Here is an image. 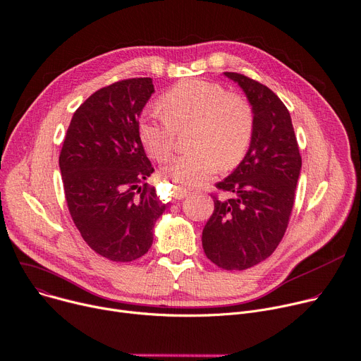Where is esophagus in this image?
I'll return each instance as SVG.
<instances>
[{
	"mask_svg": "<svg viewBox=\"0 0 361 361\" xmlns=\"http://www.w3.org/2000/svg\"><path fill=\"white\" fill-rule=\"evenodd\" d=\"M188 193H190V191H188L187 188L181 187V185H176V187H174V197H176L177 200H181V199H184V197H185Z\"/></svg>",
	"mask_w": 361,
	"mask_h": 361,
	"instance_id": "34e87169",
	"label": "esophagus"
}]
</instances>
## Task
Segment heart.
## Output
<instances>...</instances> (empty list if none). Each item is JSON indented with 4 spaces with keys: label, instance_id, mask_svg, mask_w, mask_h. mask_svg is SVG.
I'll return each instance as SVG.
<instances>
[{
    "label": "heart",
    "instance_id": "1",
    "mask_svg": "<svg viewBox=\"0 0 361 361\" xmlns=\"http://www.w3.org/2000/svg\"><path fill=\"white\" fill-rule=\"evenodd\" d=\"M162 116L147 114L137 125L143 149L155 161H166L174 149V132L190 128L188 154L166 164L162 174L197 185L207 181L218 165L233 168L248 152L254 133V109L243 95L216 82L185 80L159 99Z\"/></svg>",
    "mask_w": 361,
    "mask_h": 361
}]
</instances>
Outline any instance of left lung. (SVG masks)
I'll return each instance as SVG.
<instances>
[{"label":"left lung","instance_id":"left-lung-1","mask_svg":"<svg viewBox=\"0 0 361 361\" xmlns=\"http://www.w3.org/2000/svg\"><path fill=\"white\" fill-rule=\"evenodd\" d=\"M254 109V133L244 159L216 184L214 210L202 244L206 257L225 270H245L269 258L289 225L302 157L289 110L266 85L225 72Z\"/></svg>","mask_w":361,"mask_h":361}]
</instances>
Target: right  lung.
Returning <instances> with one entry per match:
<instances>
[{
	"label": "right lung",
	"mask_w": 361,
	"mask_h": 361,
	"mask_svg": "<svg viewBox=\"0 0 361 361\" xmlns=\"http://www.w3.org/2000/svg\"><path fill=\"white\" fill-rule=\"evenodd\" d=\"M152 78L100 88L72 116L59 155L71 218L102 257L129 262L147 254L164 204L145 181L154 166L137 136Z\"/></svg>",
	"instance_id": "right-lung-1"
}]
</instances>
